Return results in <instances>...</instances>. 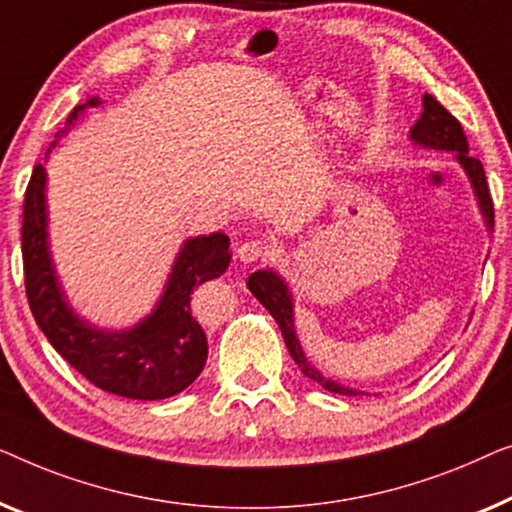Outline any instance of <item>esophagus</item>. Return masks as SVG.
Here are the masks:
<instances>
[{"label":"esophagus","instance_id":"obj_1","mask_svg":"<svg viewBox=\"0 0 512 512\" xmlns=\"http://www.w3.org/2000/svg\"><path fill=\"white\" fill-rule=\"evenodd\" d=\"M273 255V246L266 241H257V239H250V241H243L239 246V259L241 262H257V259H264Z\"/></svg>","mask_w":512,"mask_h":512}]
</instances>
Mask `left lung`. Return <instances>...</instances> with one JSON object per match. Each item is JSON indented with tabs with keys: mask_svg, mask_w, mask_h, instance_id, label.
Wrapping results in <instances>:
<instances>
[{
	"mask_svg": "<svg viewBox=\"0 0 512 512\" xmlns=\"http://www.w3.org/2000/svg\"><path fill=\"white\" fill-rule=\"evenodd\" d=\"M422 113L413 127H410V141L417 143L422 148L431 150H448V153H455V160L459 167L464 169V174L469 176L475 199H478V208L482 213V220H485V227L492 232L494 227V204L492 197H489V187L485 178V169H482V162L475 160L469 155V141H466V134L462 125L455 115L448 113L441 104L436 102L431 95L422 97ZM248 290L255 294L259 304H262L266 311L273 315V320L278 322L280 331H283L285 345L290 350V355L304 376H308L315 383H320L325 390L334 394H345V397H357V394H364L362 390H352V387H345L336 380L325 378L322 373L315 369V366L308 362L304 348H301V341L297 336V327H294V301L292 292L283 278L278 276L273 269H262L255 271L248 276Z\"/></svg>",
	"mask_w": 512,
	"mask_h": 512,
	"instance_id": "obj_1",
	"label": "left lung"
}]
</instances>
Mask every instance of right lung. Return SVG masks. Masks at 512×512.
<instances>
[{
    "mask_svg": "<svg viewBox=\"0 0 512 512\" xmlns=\"http://www.w3.org/2000/svg\"><path fill=\"white\" fill-rule=\"evenodd\" d=\"M99 104V97L78 104L67 125L55 134L46 157L71 132L78 115ZM229 259V236L222 232L187 239L178 250L160 299L146 318L127 329L92 325L64 297L48 246L46 169L37 164L32 171L23 208L27 301L50 345L99 390L125 399L157 401L174 397L197 380L206 364L208 343L204 329L192 318V290L206 280L220 278Z\"/></svg>",
    "mask_w": 512,
    "mask_h": 512,
    "instance_id": "add662e5",
    "label": "right lung"
}]
</instances>
